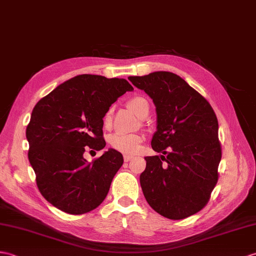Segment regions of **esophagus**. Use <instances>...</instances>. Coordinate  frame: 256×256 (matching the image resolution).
Masks as SVG:
<instances>
[{"mask_svg": "<svg viewBox=\"0 0 256 256\" xmlns=\"http://www.w3.org/2000/svg\"><path fill=\"white\" fill-rule=\"evenodd\" d=\"M133 158H134V157L130 156V155H124V156H123V159H124V162H128L130 160H132Z\"/></svg>", "mask_w": 256, "mask_h": 256, "instance_id": "1", "label": "esophagus"}]
</instances>
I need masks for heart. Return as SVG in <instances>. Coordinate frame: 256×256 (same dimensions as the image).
<instances>
[{"instance_id": "1", "label": "heart", "mask_w": 256, "mask_h": 256, "mask_svg": "<svg viewBox=\"0 0 256 256\" xmlns=\"http://www.w3.org/2000/svg\"><path fill=\"white\" fill-rule=\"evenodd\" d=\"M128 106L130 111H133L136 116H140L142 111L148 106V102L145 98L140 96L133 97L128 100ZM111 122V109L106 112L104 116V124L106 126H109ZM144 140V135L142 134H124V133H116L109 138L110 146L114 150L120 152L126 155H133L138 152L142 142Z\"/></svg>"}]
</instances>
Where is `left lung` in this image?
Returning <instances> with one entry per match:
<instances>
[{
  "label": "left lung",
  "instance_id": "obj_1",
  "mask_svg": "<svg viewBox=\"0 0 256 256\" xmlns=\"http://www.w3.org/2000/svg\"><path fill=\"white\" fill-rule=\"evenodd\" d=\"M156 106L157 130L140 176L147 203L160 215L180 220L206 206L218 181L222 145L212 106L180 76L154 72L130 76Z\"/></svg>",
  "mask_w": 256,
  "mask_h": 256
}]
</instances>
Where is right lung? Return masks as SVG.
<instances>
[{"label": "right lung", "mask_w": 256, "mask_h": 256, "mask_svg": "<svg viewBox=\"0 0 256 256\" xmlns=\"http://www.w3.org/2000/svg\"><path fill=\"white\" fill-rule=\"evenodd\" d=\"M133 90L126 80L82 74L58 86L34 106L26 128L28 159L41 195L60 210L82 215L102 203L123 164L109 150L88 162L85 150H101L104 116L110 106Z\"/></svg>", "instance_id": "add662e5"}]
</instances>
